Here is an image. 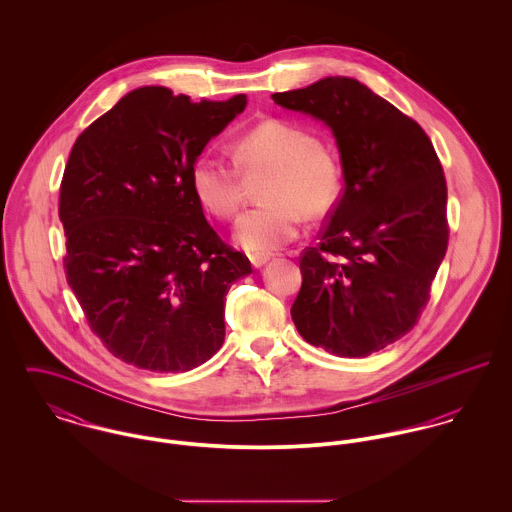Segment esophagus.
<instances>
[{
    "mask_svg": "<svg viewBox=\"0 0 512 512\" xmlns=\"http://www.w3.org/2000/svg\"><path fill=\"white\" fill-rule=\"evenodd\" d=\"M272 254H250V262L254 268H262L266 262H270Z\"/></svg>",
    "mask_w": 512,
    "mask_h": 512,
    "instance_id": "obj_1",
    "label": "esophagus"
}]
</instances>
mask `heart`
Returning a JSON list of instances; mask_svg holds the SVG:
<instances>
[{"label":"heart","instance_id":"heart-1","mask_svg":"<svg viewBox=\"0 0 512 512\" xmlns=\"http://www.w3.org/2000/svg\"><path fill=\"white\" fill-rule=\"evenodd\" d=\"M236 165L199 155L191 167V187L215 217L230 220L244 203V178L268 171L260 187L264 205L244 213L234 238L248 252L276 250L297 236L301 215L319 219L339 201L343 169L337 155L317 136L284 120H266L238 136Z\"/></svg>","mask_w":512,"mask_h":512}]
</instances>
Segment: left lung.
<instances>
[{
    "mask_svg": "<svg viewBox=\"0 0 512 512\" xmlns=\"http://www.w3.org/2000/svg\"><path fill=\"white\" fill-rule=\"evenodd\" d=\"M272 98L331 128L345 179L319 244L299 258L293 323L313 347L368 357L418 323L445 256L447 185L438 153L418 122L349 76Z\"/></svg>",
    "mask_w": 512,
    "mask_h": 512,
    "instance_id": "obj_1",
    "label": "left lung"
}]
</instances>
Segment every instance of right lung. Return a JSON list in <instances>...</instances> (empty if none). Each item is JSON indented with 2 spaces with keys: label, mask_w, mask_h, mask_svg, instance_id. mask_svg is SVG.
Instances as JSON below:
<instances>
[{
  "label": "right lung",
  "mask_w": 512,
  "mask_h": 512,
  "mask_svg": "<svg viewBox=\"0 0 512 512\" xmlns=\"http://www.w3.org/2000/svg\"><path fill=\"white\" fill-rule=\"evenodd\" d=\"M246 106L142 86L92 122L65 167V274L92 333L120 361L185 372L224 343V299L252 274L205 219L191 167Z\"/></svg>",
  "instance_id": "add662e5"
}]
</instances>
